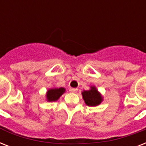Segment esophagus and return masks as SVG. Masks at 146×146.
Wrapping results in <instances>:
<instances>
[{
	"label": "esophagus",
	"instance_id": "34e87169",
	"mask_svg": "<svg viewBox=\"0 0 146 146\" xmlns=\"http://www.w3.org/2000/svg\"><path fill=\"white\" fill-rule=\"evenodd\" d=\"M78 91V89H76V88H70V92H74V93H76V92H77Z\"/></svg>",
	"mask_w": 146,
	"mask_h": 146
}]
</instances>
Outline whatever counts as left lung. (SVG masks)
Masks as SVG:
<instances>
[{"label": "left lung", "mask_w": 146, "mask_h": 146, "mask_svg": "<svg viewBox=\"0 0 146 146\" xmlns=\"http://www.w3.org/2000/svg\"><path fill=\"white\" fill-rule=\"evenodd\" d=\"M84 102L88 106H97L103 101L102 95L99 93L95 86H91V89L82 92Z\"/></svg>", "instance_id": "8db88e82"}]
</instances>
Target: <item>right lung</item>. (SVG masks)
<instances>
[{
  "label": "right lung",
  "mask_w": 146,
  "mask_h": 146,
  "mask_svg": "<svg viewBox=\"0 0 146 146\" xmlns=\"http://www.w3.org/2000/svg\"><path fill=\"white\" fill-rule=\"evenodd\" d=\"M65 92L64 88H54L48 90L46 94L47 101L48 102H55Z\"/></svg>",
  "instance_id": "add662e5"
}]
</instances>
